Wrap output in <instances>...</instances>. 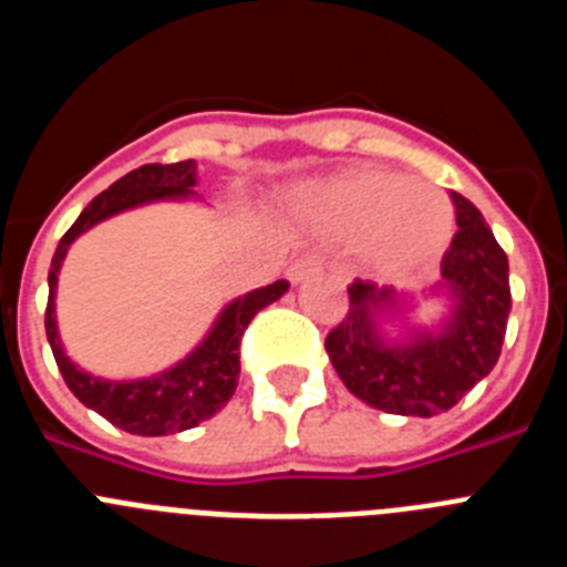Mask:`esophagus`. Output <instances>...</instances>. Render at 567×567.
I'll use <instances>...</instances> for the list:
<instances>
[{
	"mask_svg": "<svg viewBox=\"0 0 567 567\" xmlns=\"http://www.w3.org/2000/svg\"><path fill=\"white\" fill-rule=\"evenodd\" d=\"M323 272V258L320 255H303V258H298L289 267V278L295 280V284H303V280L315 278V275Z\"/></svg>",
	"mask_w": 567,
	"mask_h": 567,
	"instance_id": "obj_1",
	"label": "esophagus"
}]
</instances>
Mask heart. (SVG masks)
Here are the masks:
<instances>
[{
  "mask_svg": "<svg viewBox=\"0 0 567 567\" xmlns=\"http://www.w3.org/2000/svg\"><path fill=\"white\" fill-rule=\"evenodd\" d=\"M295 209L327 238H360L365 260L394 278L440 258L454 229L443 189L380 167H354L307 184L295 195Z\"/></svg>",
  "mask_w": 567,
  "mask_h": 567,
  "instance_id": "1",
  "label": "heart"
}]
</instances>
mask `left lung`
Segmentation results:
<instances>
[{"instance_id": "8db88e82", "label": "left lung", "mask_w": 567, "mask_h": 567, "mask_svg": "<svg viewBox=\"0 0 567 567\" xmlns=\"http://www.w3.org/2000/svg\"><path fill=\"white\" fill-rule=\"evenodd\" d=\"M457 233L443 255V284L454 309L440 332H414L405 343L380 334L378 312L394 289L372 280L349 287V312L327 334V352L346 389L365 405L405 417L449 412L497 365L511 312L508 258L468 198L452 193Z\"/></svg>"}]
</instances>
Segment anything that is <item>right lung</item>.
<instances>
[{
    "label": "right lung",
    "mask_w": 567,
    "mask_h": 567,
    "mask_svg": "<svg viewBox=\"0 0 567 567\" xmlns=\"http://www.w3.org/2000/svg\"><path fill=\"white\" fill-rule=\"evenodd\" d=\"M195 169H198V164L189 158V162L175 164H144V167L118 178L113 187L99 193L82 209L76 224L62 235L56 252H53V267L48 272L50 295L48 309H44V329H48L50 349H53L64 383L87 409L99 412L124 432L142 434V437L184 432V429H193L202 420L213 417L215 412H221L233 398L235 385H238V346L247 332L249 320L289 289L287 280H275L269 287L235 298L218 315L204 343L182 363H175L173 369L155 374V378L124 380V383L93 378L64 354L56 329V280L70 244L115 213L142 207L150 202H164V198H187L195 187Z\"/></svg>",
    "instance_id": "obj_1"
}]
</instances>
